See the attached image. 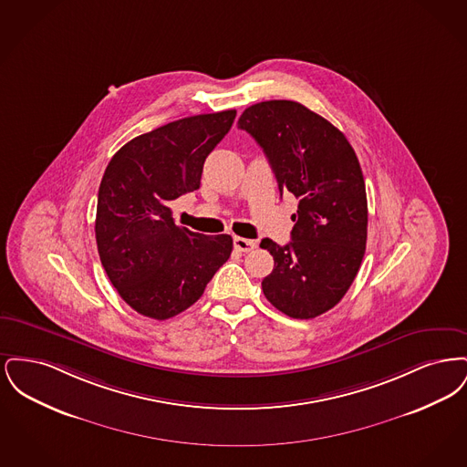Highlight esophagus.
<instances>
[{"label": "esophagus", "instance_id": "34e87169", "mask_svg": "<svg viewBox=\"0 0 467 467\" xmlns=\"http://www.w3.org/2000/svg\"><path fill=\"white\" fill-rule=\"evenodd\" d=\"M255 246H257V244H255L254 240H246V238L234 236V248L240 250V252H252Z\"/></svg>", "mask_w": 467, "mask_h": 467}]
</instances>
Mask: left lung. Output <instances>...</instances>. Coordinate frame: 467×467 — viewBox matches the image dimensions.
I'll use <instances>...</instances> for the list:
<instances>
[{
    "mask_svg": "<svg viewBox=\"0 0 467 467\" xmlns=\"http://www.w3.org/2000/svg\"><path fill=\"white\" fill-rule=\"evenodd\" d=\"M238 128L265 150L280 194L299 200L292 242H261L275 259L263 292L292 318H315L350 289L366 252L368 200L358 159L345 134L297 101L252 105Z\"/></svg>",
    "mask_w": 467,
    "mask_h": 467,
    "instance_id": "1",
    "label": "left lung"
}]
</instances>
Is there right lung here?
I'll list each match as a JSON object with an SVG mask.
<instances>
[{
    "instance_id": "1",
    "label": "right lung",
    "mask_w": 467,
    "mask_h": 467,
    "mask_svg": "<svg viewBox=\"0 0 467 467\" xmlns=\"http://www.w3.org/2000/svg\"><path fill=\"white\" fill-rule=\"evenodd\" d=\"M236 110L185 117L140 134L101 178L96 244L111 285L134 311L166 320L192 306L233 252L229 234L180 227L171 202L198 191L202 164Z\"/></svg>"
}]
</instances>
